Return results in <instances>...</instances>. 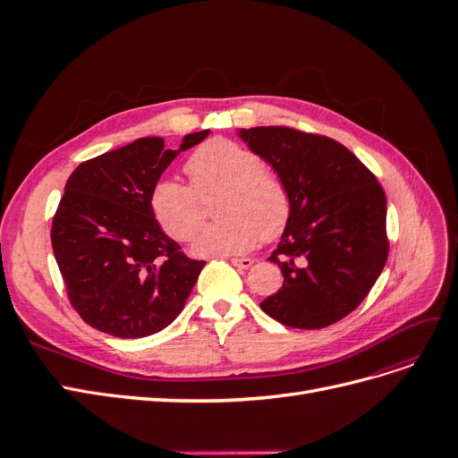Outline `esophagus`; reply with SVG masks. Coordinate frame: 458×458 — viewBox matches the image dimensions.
Listing matches in <instances>:
<instances>
[{
	"label": "esophagus",
	"mask_w": 458,
	"mask_h": 458,
	"mask_svg": "<svg viewBox=\"0 0 458 458\" xmlns=\"http://www.w3.org/2000/svg\"><path fill=\"white\" fill-rule=\"evenodd\" d=\"M231 263L239 269H248V267L254 266V259L252 258H233Z\"/></svg>",
	"instance_id": "esophagus-1"
}]
</instances>
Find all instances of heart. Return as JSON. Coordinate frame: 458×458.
Here are the masks:
<instances>
[{
    "label": "heart",
    "instance_id": "heart-1",
    "mask_svg": "<svg viewBox=\"0 0 458 458\" xmlns=\"http://www.w3.org/2000/svg\"><path fill=\"white\" fill-rule=\"evenodd\" d=\"M185 174L193 187L160 179L150 192V210L170 237L189 241L201 220L199 198L221 190L215 211L222 219L197 233L192 244L197 254H242L259 237L271 241L283 233L290 216L288 191L279 177L263 170L254 150L212 140L187 158Z\"/></svg>",
    "mask_w": 458,
    "mask_h": 458
}]
</instances>
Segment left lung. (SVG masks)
Here are the masks:
<instances>
[{
  "mask_svg": "<svg viewBox=\"0 0 458 458\" xmlns=\"http://www.w3.org/2000/svg\"><path fill=\"white\" fill-rule=\"evenodd\" d=\"M237 135L271 165L290 197L288 221L269 258L284 281L261 310L293 328L338 323L367 298L386 266L382 187L330 137L283 126Z\"/></svg>",
  "mask_w": 458,
  "mask_h": 458,
  "instance_id": "left-lung-1",
  "label": "left lung"
}]
</instances>
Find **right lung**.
Listing matches in <instances>:
<instances>
[{
	"label": "right lung",
	"instance_id": "add662e5",
	"mask_svg": "<svg viewBox=\"0 0 458 458\" xmlns=\"http://www.w3.org/2000/svg\"><path fill=\"white\" fill-rule=\"evenodd\" d=\"M210 130L179 148L141 137L81 162L53 217L51 244L78 315L116 338H143L183 311L206 261L191 259L160 227L150 192L165 168Z\"/></svg>",
	"mask_w": 458,
	"mask_h": 458
}]
</instances>
